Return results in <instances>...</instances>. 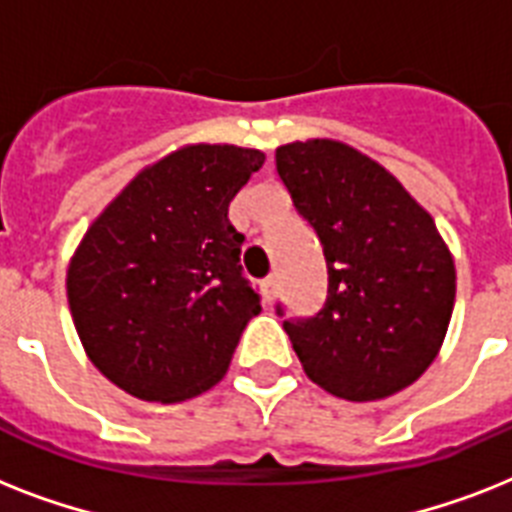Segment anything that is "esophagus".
I'll return each mask as SVG.
<instances>
[{
  "mask_svg": "<svg viewBox=\"0 0 512 512\" xmlns=\"http://www.w3.org/2000/svg\"><path fill=\"white\" fill-rule=\"evenodd\" d=\"M276 289H279V281H276V276H268V279L263 281L265 303H273V300H276Z\"/></svg>",
  "mask_w": 512,
  "mask_h": 512,
  "instance_id": "esophagus-1",
  "label": "esophagus"
}]
</instances>
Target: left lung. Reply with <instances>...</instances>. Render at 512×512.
I'll list each match as a JSON object with an SVG mask.
<instances>
[{
	"label": "left lung",
	"mask_w": 512,
	"mask_h": 512,
	"mask_svg": "<svg viewBox=\"0 0 512 512\" xmlns=\"http://www.w3.org/2000/svg\"><path fill=\"white\" fill-rule=\"evenodd\" d=\"M276 170L319 236L329 273L324 308L284 321L308 380L345 401L409 388L436 361L457 295L454 257L430 212L393 172L340 140L279 146Z\"/></svg>",
	"instance_id": "8db88e82"
}]
</instances>
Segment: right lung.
I'll use <instances>...</instances> for the list:
<instances>
[{
  "label": "right lung",
  "instance_id": "1",
  "mask_svg": "<svg viewBox=\"0 0 512 512\" xmlns=\"http://www.w3.org/2000/svg\"><path fill=\"white\" fill-rule=\"evenodd\" d=\"M257 148L191 143L148 164L100 212L66 273L76 335L116 388L175 404L209 390L260 313L228 204Z\"/></svg>",
  "mask_w": 512,
  "mask_h": 512
}]
</instances>
